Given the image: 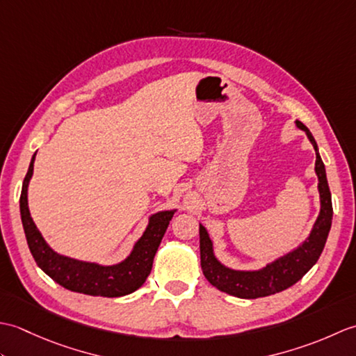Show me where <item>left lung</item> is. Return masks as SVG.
I'll use <instances>...</instances> for the list:
<instances>
[{"label": "left lung", "instance_id": "8db88e82", "mask_svg": "<svg viewBox=\"0 0 356 356\" xmlns=\"http://www.w3.org/2000/svg\"><path fill=\"white\" fill-rule=\"evenodd\" d=\"M300 130H303L309 142L315 149V174L318 177V194H320V213L312 226L311 234L293 248L292 251L278 257L266 266L255 270H238L225 266L214 254V245L205 226L200 223V264L203 275L208 282L217 287L218 291L226 292L238 298H259L282 292L301 280L306 272L318 261L320 255L326 245L332 226V195L329 190L326 168L318 153V145L314 139L309 128L295 120Z\"/></svg>", "mask_w": 356, "mask_h": 356}]
</instances>
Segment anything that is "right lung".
<instances>
[{
    "instance_id": "obj_1",
    "label": "right lung",
    "mask_w": 356,
    "mask_h": 356,
    "mask_svg": "<svg viewBox=\"0 0 356 356\" xmlns=\"http://www.w3.org/2000/svg\"><path fill=\"white\" fill-rule=\"evenodd\" d=\"M35 156L36 153L30 161L29 171L22 182L19 213L29 249L38 266L58 284L73 292L113 298L124 297V295L138 291L149 275L157 248L177 209L159 211V213L151 214L145 231L133 245L130 255L119 263L101 264L58 254L49 246L30 216L27 191L30 179L33 176Z\"/></svg>"
}]
</instances>
